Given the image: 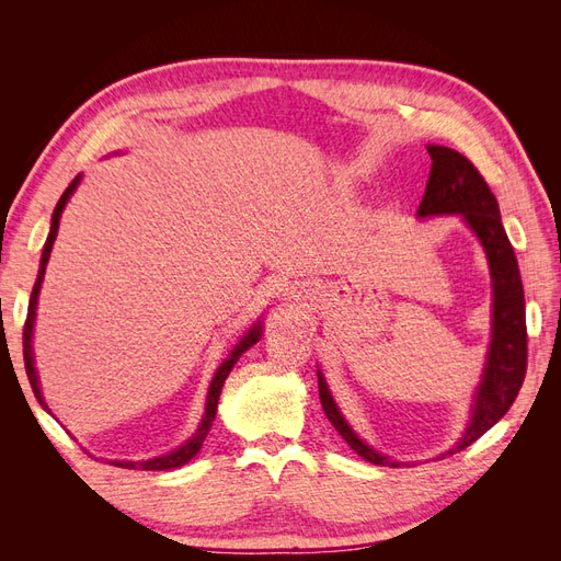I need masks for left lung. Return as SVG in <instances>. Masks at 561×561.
<instances>
[{
    "mask_svg": "<svg viewBox=\"0 0 561 561\" xmlns=\"http://www.w3.org/2000/svg\"><path fill=\"white\" fill-rule=\"evenodd\" d=\"M433 159L426 194L419 203V217L461 213L470 229L478 233L484 245L491 280H494V339H491L489 360L482 377V386L474 398V410L470 426L449 454L470 447L482 437L494 423L511 410L526 377V316H524V287L517 268V257L511 241H507L499 201L491 194L489 184L463 154L439 145H428ZM318 393L322 410L332 426L339 431L348 447L375 466H393L398 461L377 454L351 431L344 416L339 414L330 396L328 383L318 371Z\"/></svg>",
    "mask_w": 561,
    "mask_h": 561,
    "instance_id": "8db88e82",
    "label": "left lung"
}]
</instances>
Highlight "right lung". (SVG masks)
Segmentation results:
<instances>
[{
    "mask_svg": "<svg viewBox=\"0 0 561 561\" xmlns=\"http://www.w3.org/2000/svg\"><path fill=\"white\" fill-rule=\"evenodd\" d=\"M79 184V175L70 182V186L62 192L60 201L56 203V210H54V217H50V231H48V239L44 243V252H42V266H39V276H37V283L35 287H32V295H30V307H27V318H25V328H23V358H25V371H27V379H30V386L32 390H35L37 400L44 404V398H42V390H39V381H37V371H35V360H32V325H35V313H37V297H39V287L44 283V274H46V264H48V257H50V248H54V241L58 236V225H60V215H62V208L67 198L72 196V192L77 190ZM262 336V322H257L245 336L243 342L236 346L231 351L229 358L222 363V367L217 369V375L210 383V390H208V404H206V416H203L201 426L196 431V435L190 439V443L182 445L180 449L165 454V456H159V458H149V461H112V466H118V468H128V470H171V468H180L184 466L186 461H192V458L201 451V445L203 439H206V435L210 433V426L215 421V414H217V400H219V393H222V386H225V379L229 377V371L233 369L236 360L241 358V355L252 346L257 344V339Z\"/></svg>",
    "mask_w": 561,
    "mask_h": 561,
    "instance_id": "add662e5",
    "label": "right lung"
}]
</instances>
